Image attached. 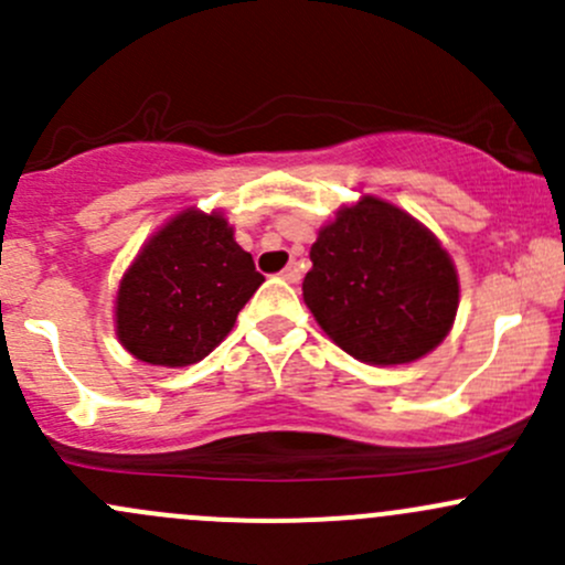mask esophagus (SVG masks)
<instances>
[{
    "mask_svg": "<svg viewBox=\"0 0 565 565\" xmlns=\"http://www.w3.org/2000/svg\"><path fill=\"white\" fill-rule=\"evenodd\" d=\"M281 276L287 278V281L298 284V281H300V267H298V262H289V265L281 270Z\"/></svg>",
    "mask_w": 565,
    "mask_h": 565,
    "instance_id": "1",
    "label": "esophagus"
}]
</instances>
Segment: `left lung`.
I'll return each mask as SVG.
<instances>
[{
	"label": "left lung",
	"mask_w": 565,
	"mask_h": 565,
	"mask_svg": "<svg viewBox=\"0 0 565 565\" xmlns=\"http://www.w3.org/2000/svg\"><path fill=\"white\" fill-rule=\"evenodd\" d=\"M303 300L355 361L413 363L435 350L459 309L448 250L420 221L377 196L341 207L311 246Z\"/></svg>",
	"instance_id": "left-lung-1"
}]
</instances>
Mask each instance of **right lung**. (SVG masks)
I'll list each match as a JSON object with an SVG mask.
<instances>
[{
    "label": "right lung",
    "instance_id": "obj_1",
    "mask_svg": "<svg viewBox=\"0 0 565 565\" xmlns=\"http://www.w3.org/2000/svg\"><path fill=\"white\" fill-rule=\"evenodd\" d=\"M262 281L224 215L182 210L125 270L117 339L152 366H191L226 339Z\"/></svg>",
    "mask_w": 565,
    "mask_h": 565
}]
</instances>
